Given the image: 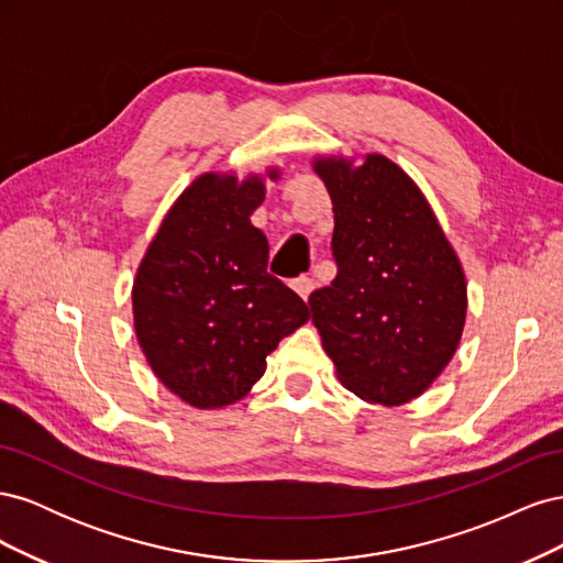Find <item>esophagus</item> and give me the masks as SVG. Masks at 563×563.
Instances as JSON below:
<instances>
[{
    "label": "esophagus",
    "mask_w": 563,
    "mask_h": 563,
    "mask_svg": "<svg viewBox=\"0 0 563 563\" xmlns=\"http://www.w3.org/2000/svg\"><path fill=\"white\" fill-rule=\"evenodd\" d=\"M291 286H294V291L300 296V298H305L308 300L310 298V294L314 291V279L312 277H298V279H294L291 282Z\"/></svg>",
    "instance_id": "obj_1"
}]
</instances>
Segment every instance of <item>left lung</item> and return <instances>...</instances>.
I'll return each instance as SVG.
<instances>
[{"label": "left lung", "mask_w": 563, "mask_h": 563, "mask_svg": "<svg viewBox=\"0 0 563 563\" xmlns=\"http://www.w3.org/2000/svg\"><path fill=\"white\" fill-rule=\"evenodd\" d=\"M333 201L335 279L310 294L312 323L356 397L401 406L446 368L467 314V284L420 187L383 155L317 159Z\"/></svg>", "instance_id": "1"}]
</instances>
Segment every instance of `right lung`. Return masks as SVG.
I'll return each instance as SVG.
<instances>
[{
	"instance_id": "obj_1",
	"label": "right lung",
	"mask_w": 563,
	"mask_h": 563,
	"mask_svg": "<svg viewBox=\"0 0 563 563\" xmlns=\"http://www.w3.org/2000/svg\"><path fill=\"white\" fill-rule=\"evenodd\" d=\"M263 199L258 176H199L168 209L133 282L147 364L195 408L246 397L267 354L310 319L302 298L267 272V240L251 225Z\"/></svg>"
}]
</instances>
